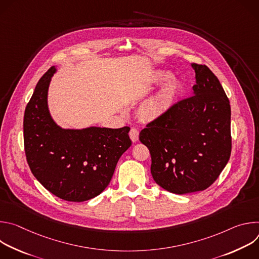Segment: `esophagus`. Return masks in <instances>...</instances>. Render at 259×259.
<instances>
[{
  "mask_svg": "<svg viewBox=\"0 0 259 259\" xmlns=\"http://www.w3.org/2000/svg\"><path fill=\"white\" fill-rule=\"evenodd\" d=\"M129 136L133 142H136L139 137V131L136 128H131V130L129 132Z\"/></svg>",
  "mask_w": 259,
  "mask_h": 259,
  "instance_id": "1",
  "label": "esophagus"
}]
</instances>
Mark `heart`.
I'll return each mask as SVG.
<instances>
[{"mask_svg":"<svg viewBox=\"0 0 259 259\" xmlns=\"http://www.w3.org/2000/svg\"><path fill=\"white\" fill-rule=\"evenodd\" d=\"M170 77L171 73L166 69H156L153 72L152 80L154 84H162L164 82L165 84L143 104L141 112L146 118L154 119L161 116L176 99L180 90V82L176 78Z\"/></svg>","mask_w":259,"mask_h":259,"instance_id":"heart-1","label":"heart"}]
</instances>
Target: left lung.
I'll return each instance as SVG.
<instances>
[{"mask_svg": "<svg viewBox=\"0 0 259 259\" xmlns=\"http://www.w3.org/2000/svg\"><path fill=\"white\" fill-rule=\"evenodd\" d=\"M192 67L197 83L191 97L174 104L139 134L151 152L154 180L177 195L209 188L232 151L230 100L209 67L197 63Z\"/></svg>", "mask_w": 259, "mask_h": 259, "instance_id": "left-lung-1", "label": "left lung"}]
</instances>
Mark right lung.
<instances>
[{
  "instance_id": "1",
  "label": "right lung",
  "mask_w": 259,
  "mask_h": 259,
  "mask_svg": "<svg viewBox=\"0 0 259 259\" xmlns=\"http://www.w3.org/2000/svg\"><path fill=\"white\" fill-rule=\"evenodd\" d=\"M52 66L36 84L23 120L28 166L42 186L56 197L84 202L101 194L113 177L121 156L132 144L129 127H60L48 106Z\"/></svg>"
}]
</instances>
